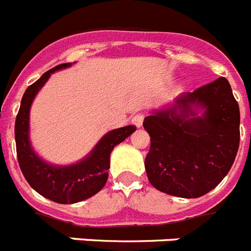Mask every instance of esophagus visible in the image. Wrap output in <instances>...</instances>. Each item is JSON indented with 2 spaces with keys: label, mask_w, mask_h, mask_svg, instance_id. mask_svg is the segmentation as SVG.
Returning <instances> with one entry per match:
<instances>
[{
  "label": "esophagus",
  "mask_w": 251,
  "mask_h": 251,
  "mask_svg": "<svg viewBox=\"0 0 251 251\" xmlns=\"http://www.w3.org/2000/svg\"><path fill=\"white\" fill-rule=\"evenodd\" d=\"M143 120H144L143 113H136V115L132 116L131 124L132 125H135L136 127H140V126L143 125Z\"/></svg>",
  "instance_id": "esophagus-1"
}]
</instances>
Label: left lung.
<instances>
[{"label": "left lung", "instance_id": "1", "mask_svg": "<svg viewBox=\"0 0 251 251\" xmlns=\"http://www.w3.org/2000/svg\"><path fill=\"white\" fill-rule=\"evenodd\" d=\"M204 109L202 116L197 109ZM151 136L146 172L161 192L197 199L215 188L233 165L240 144V108L225 77L176 98L144 119Z\"/></svg>", "mask_w": 251, "mask_h": 251}]
</instances>
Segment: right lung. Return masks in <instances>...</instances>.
Segmentation results:
<instances>
[{"label": "right lung", "instance_id": "1", "mask_svg": "<svg viewBox=\"0 0 251 251\" xmlns=\"http://www.w3.org/2000/svg\"><path fill=\"white\" fill-rule=\"evenodd\" d=\"M71 66L72 63L59 64L26 87L15 120L16 154L24 178L41 196L58 203L79 202L99 192L108 179L111 152L136 130L135 126L127 125L107 132L90 154L77 164L55 166L41 160L29 142L30 105L51 73Z\"/></svg>", "mask_w": 251, "mask_h": 251}]
</instances>
